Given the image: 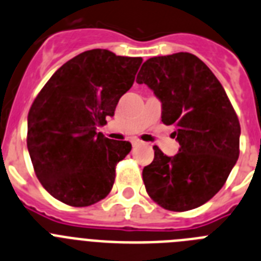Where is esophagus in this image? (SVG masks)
<instances>
[{
  "label": "esophagus",
  "instance_id": "esophagus-1",
  "mask_svg": "<svg viewBox=\"0 0 261 261\" xmlns=\"http://www.w3.org/2000/svg\"><path fill=\"white\" fill-rule=\"evenodd\" d=\"M131 144H133V147L139 146V144H140V140H139V139H133V140H131Z\"/></svg>",
  "mask_w": 261,
  "mask_h": 261
}]
</instances>
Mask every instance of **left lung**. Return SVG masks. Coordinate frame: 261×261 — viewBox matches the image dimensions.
<instances>
[{
  "instance_id": "8db88e82",
  "label": "left lung",
  "mask_w": 261,
  "mask_h": 261,
  "mask_svg": "<svg viewBox=\"0 0 261 261\" xmlns=\"http://www.w3.org/2000/svg\"><path fill=\"white\" fill-rule=\"evenodd\" d=\"M137 83L160 99L162 122L176 127L180 144L174 156L153 147L143 168L147 193L167 210L196 209L218 193L239 158L237 113L218 79L189 52L148 59Z\"/></svg>"
}]
</instances>
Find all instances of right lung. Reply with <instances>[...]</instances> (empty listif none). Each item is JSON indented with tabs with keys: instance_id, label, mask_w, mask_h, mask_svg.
<instances>
[{
	"instance_id": "obj_1",
	"label": "right lung",
	"mask_w": 261,
	"mask_h": 261,
	"mask_svg": "<svg viewBox=\"0 0 261 261\" xmlns=\"http://www.w3.org/2000/svg\"><path fill=\"white\" fill-rule=\"evenodd\" d=\"M142 58L90 49L59 68L27 115V149L43 188L74 207L105 198L115 165L131 151L126 140L97 133L133 87Z\"/></svg>"
}]
</instances>
